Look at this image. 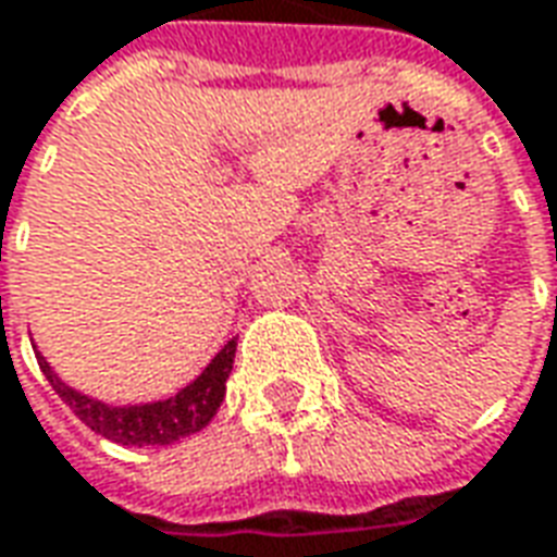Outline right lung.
Instances as JSON below:
<instances>
[{
  "instance_id": "right-lung-1",
  "label": "right lung",
  "mask_w": 557,
  "mask_h": 557,
  "mask_svg": "<svg viewBox=\"0 0 557 557\" xmlns=\"http://www.w3.org/2000/svg\"><path fill=\"white\" fill-rule=\"evenodd\" d=\"M38 356V364L44 376L50 380L52 392L62 397L64 404L79 416L83 424L117 442V445H133V448H148V445H174L186 440L213 421L216 409L225 400V383L234 371V352H237V338H231L222 350L213 356V362L195 376L193 383L184 385L177 395L162 397V400H148V404H107L97 397L85 395L71 383H64L59 371L47 362V356L32 344Z\"/></svg>"
}]
</instances>
